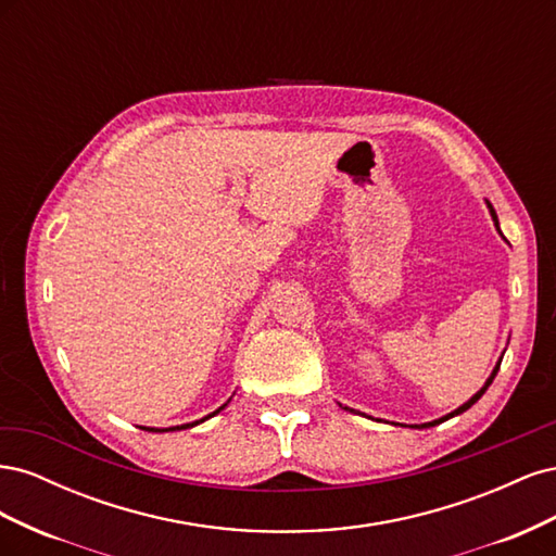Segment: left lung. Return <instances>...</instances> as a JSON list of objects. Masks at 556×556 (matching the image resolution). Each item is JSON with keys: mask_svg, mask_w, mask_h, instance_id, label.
I'll list each match as a JSON object with an SVG mask.
<instances>
[{"mask_svg": "<svg viewBox=\"0 0 556 556\" xmlns=\"http://www.w3.org/2000/svg\"><path fill=\"white\" fill-rule=\"evenodd\" d=\"M490 208H492V206H490ZM492 217H494V220H496V213H494V211H492ZM498 366H501V364H498ZM498 366H496V368H494V374H492V378H490V380H486V384H484V387H482V390H480V392H478V394H476V396H473V399H470V401H466V403H464V406H462V408H457V410H454V413H450V415H447V417H443V419H435V422H429V425H427V427H433V425H441V422H445V419H450V417H454V415H459V413H464V410H468V408H470V406H473V403H476V401H478V399H480V396H482V394H484V392H486V387H490V384H492V380H494V378H496V374H498Z\"/></svg>", "mask_w": 556, "mask_h": 556, "instance_id": "left-lung-1", "label": "left lung"}]
</instances>
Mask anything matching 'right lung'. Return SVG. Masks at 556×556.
<instances>
[{
  "label": "right lung",
  "instance_id": "right-lung-1",
  "mask_svg": "<svg viewBox=\"0 0 556 556\" xmlns=\"http://www.w3.org/2000/svg\"><path fill=\"white\" fill-rule=\"evenodd\" d=\"M220 410H223V408H217L215 413H220ZM215 413H213V415H215ZM204 419H206V417H204ZM204 419H201V422H204ZM194 425H199V422H192V425H182V427H172V429H188V427H194ZM148 431H157V429H148ZM162 431H166V429H162Z\"/></svg>",
  "mask_w": 556,
  "mask_h": 556
}]
</instances>
